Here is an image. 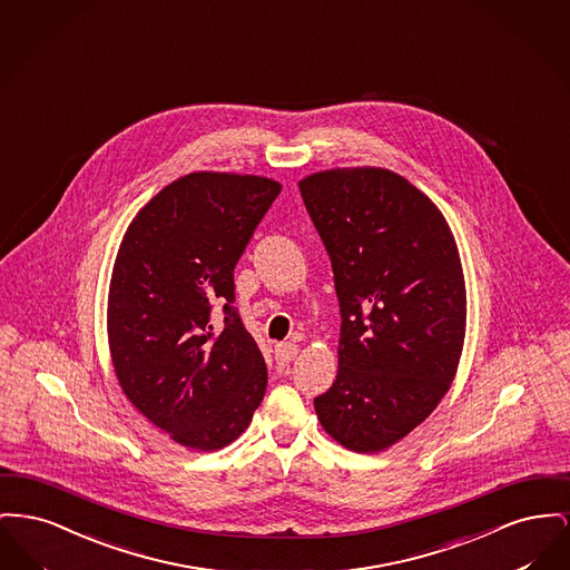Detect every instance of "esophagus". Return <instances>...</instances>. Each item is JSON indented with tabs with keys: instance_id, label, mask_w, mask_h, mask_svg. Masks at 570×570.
Returning <instances> with one entry per match:
<instances>
[{
	"instance_id": "obj_1",
	"label": "esophagus",
	"mask_w": 570,
	"mask_h": 570,
	"mask_svg": "<svg viewBox=\"0 0 570 570\" xmlns=\"http://www.w3.org/2000/svg\"><path fill=\"white\" fill-rule=\"evenodd\" d=\"M296 356H298V345L296 343H278L274 347V358L281 364H289Z\"/></svg>"
}]
</instances>
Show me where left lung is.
Listing matches in <instances>:
<instances>
[{
    "label": "left lung",
    "instance_id": "left-lung-1",
    "mask_svg": "<svg viewBox=\"0 0 570 570\" xmlns=\"http://www.w3.org/2000/svg\"><path fill=\"white\" fill-rule=\"evenodd\" d=\"M341 308L338 373L315 412L330 438L380 452L426 419L454 380L465 281L449 223L399 174L330 169L299 180Z\"/></svg>",
    "mask_w": 570,
    "mask_h": 570
}]
</instances>
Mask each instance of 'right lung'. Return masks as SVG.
Returning a JSON list of instances; mask_svg holds the SVG:
<instances>
[{
	"label": "right lung",
	"instance_id": "1",
	"mask_svg": "<svg viewBox=\"0 0 570 570\" xmlns=\"http://www.w3.org/2000/svg\"><path fill=\"white\" fill-rule=\"evenodd\" d=\"M281 184L197 171L165 186L128 225L109 285L107 332L128 401L193 450L240 438L268 371L234 308V268ZM224 304L223 325L210 308Z\"/></svg>",
	"mask_w": 570,
	"mask_h": 570
}]
</instances>
